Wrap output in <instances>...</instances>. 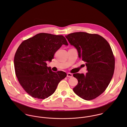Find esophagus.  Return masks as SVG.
Here are the masks:
<instances>
[{
  "instance_id": "1",
  "label": "esophagus",
  "mask_w": 127,
  "mask_h": 127,
  "mask_svg": "<svg viewBox=\"0 0 127 127\" xmlns=\"http://www.w3.org/2000/svg\"><path fill=\"white\" fill-rule=\"evenodd\" d=\"M73 76V75L71 73H68L67 74V77H69V78H71Z\"/></svg>"
}]
</instances>
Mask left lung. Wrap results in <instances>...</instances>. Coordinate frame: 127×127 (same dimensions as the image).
<instances>
[{
	"instance_id": "left-lung-1",
	"label": "left lung",
	"mask_w": 127,
	"mask_h": 127,
	"mask_svg": "<svg viewBox=\"0 0 127 127\" xmlns=\"http://www.w3.org/2000/svg\"><path fill=\"white\" fill-rule=\"evenodd\" d=\"M65 37L77 49L88 71L85 75L73 74L78 81L73 91L84 100H93L105 91L112 78L115 58L111 47L105 38L96 34L75 32Z\"/></svg>"
}]
</instances>
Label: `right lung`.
Returning a JSON list of instances; mask_svg holds the SVG:
<instances>
[{
  "label": "right lung",
  "instance_id": "obj_1",
  "mask_svg": "<svg viewBox=\"0 0 127 127\" xmlns=\"http://www.w3.org/2000/svg\"><path fill=\"white\" fill-rule=\"evenodd\" d=\"M63 44L68 45L63 35L37 34L20 44L14 57L16 75L22 88L32 97L44 99L54 93L66 73L53 72L47 66Z\"/></svg>",
  "mask_w": 127,
  "mask_h": 127
}]
</instances>
